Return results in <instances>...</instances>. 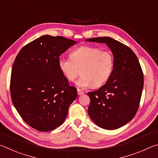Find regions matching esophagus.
<instances>
[{
  "label": "esophagus",
  "instance_id": "34e87169",
  "mask_svg": "<svg viewBox=\"0 0 158 158\" xmlns=\"http://www.w3.org/2000/svg\"><path fill=\"white\" fill-rule=\"evenodd\" d=\"M77 93H78V95H82V94H84V91H82L81 90H80V89H77Z\"/></svg>",
  "mask_w": 158,
  "mask_h": 158
}]
</instances>
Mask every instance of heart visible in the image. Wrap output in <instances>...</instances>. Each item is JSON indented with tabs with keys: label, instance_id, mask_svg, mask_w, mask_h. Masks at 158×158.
Returning a JSON list of instances; mask_svg holds the SVG:
<instances>
[{
	"label": "heart",
	"instance_id": "heart-1",
	"mask_svg": "<svg viewBox=\"0 0 158 158\" xmlns=\"http://www.w3.org/2000/svg\"><path fill=\"white\" fill-rule=\"evenodd\" d=\"M58 66L63 75L73 81L80 74L77 81L79 87L92 85L98 88L107 81L114 68V57L109 51L101 48L81 46L73 51L70 57L58 58Z\"/></svg>",
	"mask_w": 158,
	"mask_h": 158
}]
</instances>
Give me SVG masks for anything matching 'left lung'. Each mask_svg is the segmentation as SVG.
<instances>
[{"mask_svg":"<svg viewBox=\"0 0 158 158\" xmlns=\"http://www.w3.org/2000/svg\"><path fill=\"white\" fill-rule=\"evenodd\" d=\"M85 41L106 43L114 57V68L106 84L88 93L90 102L88 113L92 121L105 130H116L130 122L139 106L143 74L133 51L109 37Z\"/></svg>","mask_w":158,"mask_h":158,"instance_id":"1","label":"left lung"}]
</instances>
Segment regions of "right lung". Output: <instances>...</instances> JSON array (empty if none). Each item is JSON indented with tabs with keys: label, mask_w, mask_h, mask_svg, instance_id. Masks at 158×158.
<instances>
[{
	"label": "right lung",
	"mask_w": 158,
	"mask_h": 158,
	"mask_svg": "<svg viewBox=\"0 0 158 158\" xmlns=\"http://www.w3.org/2000/svg\"><path fill=\"white\" fill-rule=\"evenodd\" d=\"M77 43L62 36L43 35L25 45L13 63L10 94L28 125L41 132L59 127L77 97L58 66L61 53Z\"/></svg>",
	"instance_id": "obj_1"
}]
</instances>
